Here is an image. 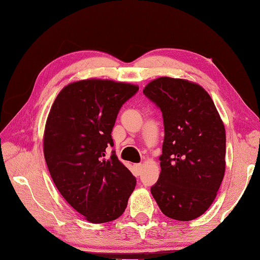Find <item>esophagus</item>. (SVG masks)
I'll list each match as a JSON object with an SVG mask.
<instances>
[{"instance_id":"34e87169","label":"esophagus","mask_w":260,"mask_h":260,"mask_svg":"<svg viewBox=\"0 0 260 260\" xmlns=\"http://www.w3.org/2000/svg\"><path fill=\"white\" fill-rule=\"evenodd\" d=\"M142 170H143V165L142 164H135L134 165V171H135V174L136 175H140L141 172H142Z\"/></svg>"}]
</instances>
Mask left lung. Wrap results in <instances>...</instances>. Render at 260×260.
I'll list each match as a JSON object with an SVG mask.
<instances>
[{
	"label": "left lung",
	"instance_id": "obj_1",
	"mask_svg": "<svg viewBox=\"0 0 260 260\" xmlns=\"http://www.w3.org/2000/svg\"><path fill=\"white\" fill-rule=\"evenodd\" d=\"M143 92L163 115L161 173L151 193L167 217L191 221L211 206L225 171V129L212 98L196 82L159 77Z\"/></svg>",
	"mask_w": 260,
	"mask_h": 260
}]
</instances>
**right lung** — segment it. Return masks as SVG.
<instances>
[{
	"label": "right lung",
	"mask_w": 260,
	"mask_h": 260,
	"mask_svg": "<svg viewBox=\"0 0 260 260\" xmlns=\"http://www.w3.org/2000/svg\"><path fill=\"white\" fill-rule=\"evenodd\" d=\"M139 86L90 78L70 82L58 93L43 134V154L54 185L91 223L119 218L136 179L113 152L112 131L123 104Z\"/></svg>",
	"instance_id": "right-lung-1"
}]
</instances>
